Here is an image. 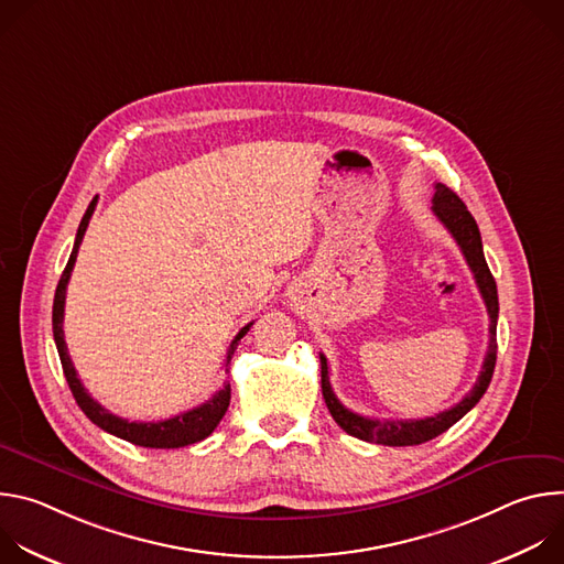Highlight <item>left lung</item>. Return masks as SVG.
<instances>
[{"mask_svg": "<svg viewBox=\"0 0 564 564\" xmlns=\"http://www.w3.org/2000/svg\"><path fill=\"white\" fill-rule=\"evenodd\" d=\"M433 214L442 220V225L451 231V236L455 238V243L459 246L473 276L477 283V290L487 303V312L491 318L489 326V350L485 357V364H481L479 377L473 386V390L455 404L453 409L435 415V417H426V420H372V417H364L357 415L352 411H348L341 401L337 399V394L333 392L330 386V368H328V359L324 355H318L321 359V390H324V399L326 406L333 415V420L352 437H359L364 442H372V444H383V446H415V444H424L437 435H442L444 431H448L455 422H459L475 404L481 399V394L487 392L494 370H496V357H498V339H496V328H498V312H500V303H498V285L496 279L487 265L485 259V250H481V236L477 229L475 218L470 216V212L466 209V205L459 200V196L455 192H451L446 185L437 183L435 185V194H433Z\"/></svg>", "mask_w": 564, "mask_h": 564, "instance_id": "left-lung-1", "label": "left lung"}]
</instances>
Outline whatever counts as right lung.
Here are the masks:
<instances>
[{
  "label": "right lung",
  "instance_id": "right-lung-1",
  "mask_svg": "<svg viewBox=\"0 0 564 564\" xmlns=\"http://www.w3.org/2000/svg\"><path fill=\"white\" fill-rule=\"evenodd\" d=\"M96 203H98V196L91 200V205L87 207V214L83 216V223H79L77 227V234H75V243H73V252L68 257V263L62 272V279L57 283V290H55V299H53V337H55V346H57V352H59V361H62V370H64V377L68 381V388L77 401V406L83 409V413L96 424L100 426L102 431L120 437V440H127L135 446H144V448H181V446H189V444H196L205 437H209L214 433V429L218 426V422L223 420L227 406H229V383L225 381V386L209 399L205 401V404L187 411V413H181L172 420H163V422H129V420H122L113 413H109L105 406H100L98 401L87 392V388L83 386V381L77 379V372L73 368V361L66 352V341H64V330H62V324H64V301H66V285H68V279H70V270L75 265V257H77V250H79V243H83L85 238V231L89 227V220H91V214L96 209ZM252 328V324H248L246 328H240V333L234 337L229 350H227V359H225V372H227V366L231 361V355L238 346V341L243 339L248 335V330Z\"/></svg>",
  "mask_w": 564,
  "mask_h": 564
}]
</instances>
